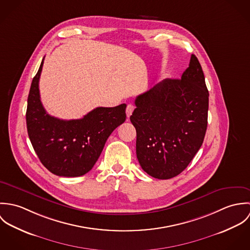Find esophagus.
<instances>
[{
    "instance_id": "34e87169",
    "label": "esophagus",
    "mask_w": 250,
    "mask_h": 250,
    "mask_svg": "<svg viewBox=\"0 0 250 250\" xmlns=\"http://www.w3.org/2000/svg\"><path fill=\"white\" fill-rule=\"evenodd\" d=\"M134 109H135V107H134L132 104L127 105V107H126V114H127V117H130V116L132 115Z\"/></svg>"
}]
</instances>
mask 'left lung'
I'll return each mask as SVG.
<instances>
[{
    "instance_id": "obj_1",
    "label": "left lung",
    "mask_w": 250,
    "mask_h": 250,
    "mask_svg": "<svg viewBox=\"0 0 250 250\" xmlns=\"http://www.w3.org/2000/svg\"><path fill=\"white\" fill-rule=\"evenodd\" d=\"M135 104L130 120L141 167L154 178L177 176L200 149L207 130L209 91L197 58L191 55L180 80L162 81Z\"/></svg>"
}]
</instances>
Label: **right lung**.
<instances>
[{"mask_svg": "<svg viewBox=\"0 0 250 250\" xmlns=\"http://www.w3.org/2000/svg\"><path fill=\"white\" fill-rule=\"evenodd\" d=\"M44 59L33 79L26 112L28 135L42 165L52 173L78 177L87 173L107 138L126 120V104L99 107L81 119L62 120L48 114L39 94V78Z\"/></svg>", "mask_w": 250, "mask_h": 250, "instance_id": "1", "label": "right lung"}]
</instances>
